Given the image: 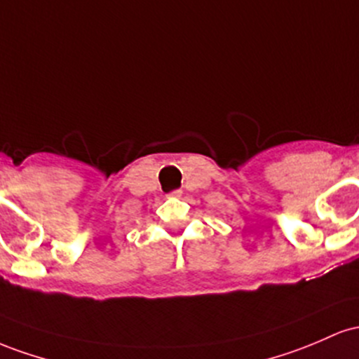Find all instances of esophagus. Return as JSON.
I'll return each mask as SVG.
<instances>
[{
	"label": "esophagus",
	"instance_id": "esophagus-1",
	"mask_svg": "<svg viewBox=\"0 0 359 359\" xmlns=\"http://www.w3.org/2000/svg\"><path fill=\"white\" fill-rule=\"evenodd\" d=\"M168 196H169V198H180V196H181V190H175V191L168 193Z\"/></svg>",
	"mask_w": 359,
	"mask_h": 359
}]
</instances>
